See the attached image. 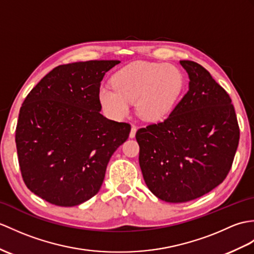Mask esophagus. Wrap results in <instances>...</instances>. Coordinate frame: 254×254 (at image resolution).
<instances>
[{
  "label": "esophagus",
  "instance_id": "34e87169",
  "mask_svg": "<svg viewBox=\"0 0 254 254\" xmlns=\"http://www.w3.org/2000/svg\"><path fill=\"white\" fill-rule=\"evenodd\" d=\"M136 131H137L136 127L132 126V127H131V132H129V138H133V137H135V134H136Z\"/></svg>",
  "mask_w": 254,
  "mask_h": 254
}]
</instances>
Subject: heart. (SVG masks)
I'll use <instances>...</instances> for the list:
<instances>
[{"label": "heart", "mask_w": 254, "mask_h": 254, "mask_svg": "<svg viewBox=\"0 0 254 254\" xmlns=\"http://www.w3.org/2000/svg\"><path fill=\"white\" fill-rule=\"evenodd\" d=\"M182 87L183 74L174 64L138 62L116 72L113 87L100 86L98 100L113 119L126 118L129 113V103L135 102L139 117L147 121H158L173 109Z\"/></svg>", "instance_id": "b5f03b06"}]
</instances>
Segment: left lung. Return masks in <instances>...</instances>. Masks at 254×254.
Wrapping results in <instances>:
<instances>
[{"instance_id":"left-lung-1","label":"left lung","mask_w":254,"mask_h":254,"mask_svg":"<svg viewBox=\"0 0 254 254\" xmlns=\"http://www.w3.org/2000/svg\"><path fill=\"white\" fill-rule=\"evenodd\" d=\"M188 92L163 122L139 128V167L149 190L171 203L203 196L225 180L239 143L232 99L207 69L180 61Z\"/></svg>"}]
</instances>
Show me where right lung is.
Here are the masks:
<instances>
[{"instance_id":"obj_1","label":"right lung","mask_w":254,"mask_h":254,"mask_svg":"<svg viewBox=\"0 0 254 254\" xmlns=\"http://www.w3.org/2000/svg\"><path fill=\"white\" fill-rule=\"evenodd\" d=\"M119 61L61 64L28 94L19 111L16 147L23 182L34 194L74 207L99 191L106 168L131 127L100 114L98 90Z\"/></svg>"}]
</instances>
